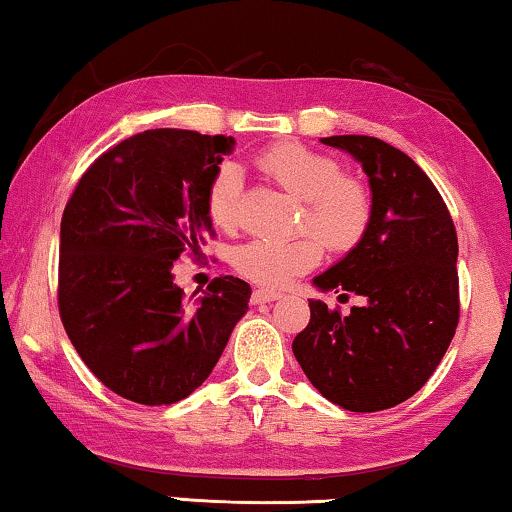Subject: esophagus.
I'll list each match as a JSON object with an SVG mask.
<instances>
[{"label":"esophagus","instance_id":"esophagus-1","mask_svg":"<svg viewBox=\"0 0 512 512\" xmlns=\"http://www.w3.org/2000/svg\"><path fill=\"white\" fill-rule=\"evenodd\" d=\"M279 298H281V293L270 291V288H256V291L251 293V302H254V305H263V302H272Z\"/></svg>","mask_w":512,"mask_h":512}]
</instances>
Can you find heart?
Instances as JSON below:
<instances>
[{"instance_id":"1","label":"heart","mask_w":512,"mask_h":512,"mask_svg":"<svg viewBox=\"0 0 512 512\" xmlns=\"http://www.w3.org/2000/svg\"><path fill=\"white\" fill-rule=\"evenodd\" d=\"M258 166L281 189L305 201L298 238H254L233 254L242 277L261 286H284L298 274L314 268L323 244L344 251L355 247L372 219V198L358 180L346 177L328 154L298 143H281L258 157ZM242 170L235 161H221L207 187V210L217 226L233 231L242 221Z\"/></svg>"}]
</instances>
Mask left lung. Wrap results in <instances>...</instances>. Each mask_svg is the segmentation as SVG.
<instances>
[{
  "mask_svg": "<svg viewBox=\"0 0 512 512\" xmlns=\"http://www.w3.org/2000/svg\"><path fill=\"white\" fill-rule=\"evenodd\" d=\"M321 143L358 159L372 189L362 240L314 284L360 295L342 316L309 300L307 328L293 339L311 385L346 411L402 404L439 367L459 321L457 233L432 180L402 150L372 136Z\"/></svg>",
  "mask_w": 512,
  "mask_h": 512,
  "instance_id": "obj_1",
  "label": "left lung"
}]
</instances>
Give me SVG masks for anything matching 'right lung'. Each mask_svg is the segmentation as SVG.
Listing matches in <instances>:
<instances>
[{
    "mask_svg": "<svg viewBox=\"0 0 512 512\" xmlns=\"http://www.w3.org/2000/svg\"><path fill=\"white\" fill-rule=\"evenodd\" d=\"M233 145L184 129L136 133L85 170L64 207V330L96 379L136 404L189 397L249 309L247 281L217 277L191 302L170 272L214 233L207 187Z\"/></svg>",
    "mask_w": 512,
    "mask_h": 512,
    "instance_id": "add662e5",
    "label": "right lung"
}]
</instances>
